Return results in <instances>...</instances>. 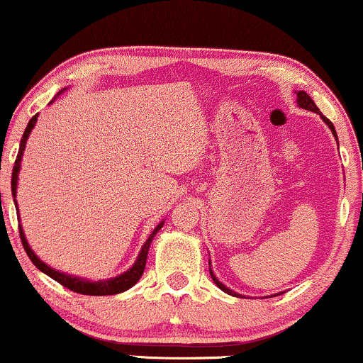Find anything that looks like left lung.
<instances>
[{
  "label": "left lung",
  "instance_id": "left-lung-1",
  "mask_svg": "<svg viewBox=\"0 0 363 363\" xmlns=\"http://www.w3.org/2000/svg\"><path fill=\"white\" fill-rule=\"evenodd\" d=\"M297 104H298V106H301V107H303V109H307V111H311V112H315V114H319V109H318V106H315V104H314V101H312V99L309 97V95H307V94H306V91H298V94H297ZM323 119H324V123H326V124H328V126H329V128H331L333 135H335V136H336L335 126H333V123H331V121H329L328 118H324V116H323ZM210 274H211V278H213L215 285H216V286H218V289H220V290L227 291V294H230V295H232V294H234V291H232V290H228V289H227V286H225V285H223V283H220L218 280H216V277H215V274H213V272H211V269H210Z\"/></svg>",
  "mask_w": 363,
  "mask_h": 363
}]
</instances>
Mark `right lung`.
Returning <instances> with one entry per match:
<instances>
[{
  "mask_svg": "<svg viewBox=\"0 0 363 363\" xmlns=\"http://www.w3.org/2000/svg\"><path fill=\"white\" fill-rule=\"evenodd\" d=\"M35 121H37V114L30 121H28L27 129H25V133H23L22 143H20L18 155H16V160H15L13 174H11V193H13V198H15V194H16V181H18L20 160H22L25 143H27V138H28V135H30L32 128H34ZM162 225H164V222L158 225L155 230H153L152 234H150V237L147 239V242H145L143 247H141V252H140L138 259H136L135 266H133L131 269H128V272L124 273V274H119L118 278H111V280H107V281H97V283L82 280V278H77V277H68V274L60 273V272H56V269L49 268V266L44 264V262L40 261L39 257H37L35 254H34V251H32V249H30V245H28L27 239H25V235H23L22 227H18V230H20V239H22L23 249H25V252H27V256L30 257V261L37 266V269H40V272L48 274V277H51L52 280H56L57 283H61V285L66 286V289H68V290L77 291V294H82V295H114V294H121V291L131 289V286L140 280L141 274H143V272H145V264H147L148 247H150V244H152L153 237H155L157 232L162 228Z\"/></svg>",
  "mask_w": 363,
  "mask_h": 363,
  "instance_id": "right-lung-1",
  "label": "right lung"
}]
</instances>
